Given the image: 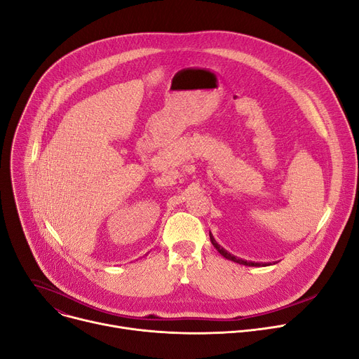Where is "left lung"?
Listing matches in <instances>:
<instances>
[{"instance_id":"obj_1","label":"left lung","mask_w":359,"mask_h":359,"mask_svg":"<svg viewBox=\"0 0 359 359\" xmlns=\"http://www.w3.org/2000/svg\"><path fill=\"white\" fill-rule=\"evenodd\" d=\"M210 240H211V243H212V245L215 247L217 249V252L222 255V256H224L226 259H229V260H233V262H236V263H238V264H244V266H262L260 263H256V262H247V260H243V259H238V257H236L234 255H231V253H229L226 249H223L222 245H219L215 240H214V237H212V234L210 233Z\"/></svg>"}]
</instances>
